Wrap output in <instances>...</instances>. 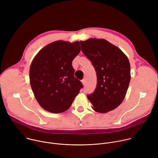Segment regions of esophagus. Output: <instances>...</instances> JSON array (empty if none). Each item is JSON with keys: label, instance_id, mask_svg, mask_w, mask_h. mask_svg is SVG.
I'll return each mask as SVG.
<instances>
[{"label": "esophagus", "instance_id": "34e87169", "mask_svg": "<svg viewBox=\"0 0 158 158\" xmlns=\"http://www.w3.org/2000/svg\"><path fill=\"white\" fill-rule=\"evenodd\" d=\"M82 83L83 85H85V79H82Z\"/></svg>", "mask_w": 158, "mask_h": 158}]
</instances>
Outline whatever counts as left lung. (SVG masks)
Masks as SVG:
<instances>
[{
	"instance_id": "obj_1",
	"label": "left lung",
	"mask_w": 158,
	"mask_h": 158,
	"mask_svg": "<svg viewBox=\"0 0 158 158\" xmlns=\"http://www.w3.org/2000/svg\"><path fill=\"white\" fill-rule=\"evenodd\" d=\"M83 54L91 60L97 75L95 91L87 98L93 109L106 113L118 107L124 100L131 80L127 56L105 39L80 41Z\"/></svg>"
}]
</instances>
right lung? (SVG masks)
Here are the masks:
<instances>
[{
	"label": "right lung",
	"instance_id": "obj_1",
	"mask_svg": "<svg viewBox=\"0 0 158 158\" xmlns=\"http://www.w3.org/2000/svg\"><path fill=\"white\" fill-rule=\"evenodd\" d=\"M81 51L79 41L53 42L42 48L33 59L30 83L40 106L52 113L68 109L83 87L74 77L72 65Z\"/></svg>",
	"mask_w": 158,
	"mask_h": 158
}]
</instances>
